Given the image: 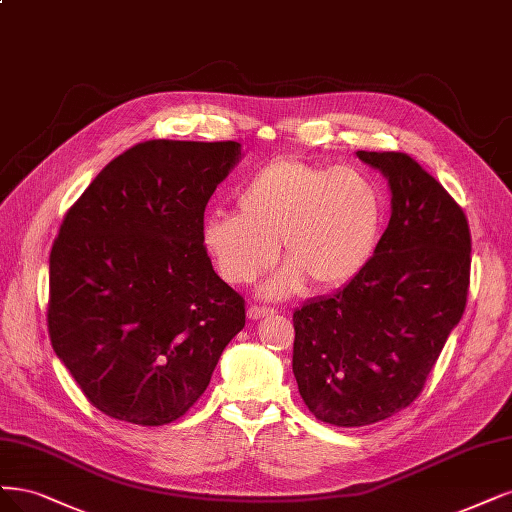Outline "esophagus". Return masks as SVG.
<instances>
[{"label": "esophagus", "mask_w": 512, "mask_h": 512, "mask_svg": "<svg viewBox=\"0 0 512 512\" xmlns=\"http://www.w3.org/2000/svg\"><path fill=\"white\" fill-rule=\"evenodd\" d=\"M271 313H273V309H269V307H258V305H252V307L248 309V317H250V320H260V317L271 315Z\"/></svg>", "instance_id": "34e87169"}]
</instances>
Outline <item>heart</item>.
Here are the masks:
<instances>
[{"label": "heart", "instance_id": "obj_1", "mask_svg": "<svg viewBox=\"0 0 512 512\" xmlns=\"http://www.w3.org/2000/svg\"><path fill=\"white\" fill-rule=\"evenodd\" d=\"M239 211L214 209L201 224V243L218 275L252 284L281 256L288 262L262 292L281 298L351 284L373 258L385 203L370 175L279 158L256 171L237 195Z\"/></svg>", "mask_w": 512, "mask_h": 512}]
</instances>
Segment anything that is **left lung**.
I'll return each instance as SVG.
<instances>
[{
	"instance_id": "left-lung-1",
	"label": "left lung",
	"mask_w": 512,
	"mask_h": 512,
	"mask_svg": "<svg viewBox=\"0 0 512 512\" xmlns=\"http://www.w3.org/2000/svg\"><path fill=\"white\" fill-rule=\"evenodd\" d=\"M392 190V218L364 271L292 315V370L307 409L360 428L421 394L470 286L464 209L404 152H356Z\"/></svg>"
}]
</instances>
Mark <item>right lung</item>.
Returning a JSON list of instances; mask_svg holds the SVG:
<instances>
[{
	"instance_id": "right-lung-1",
	"label": "right lung",
	"mask_w": 512,
	"mask_h": 512,
	"mask_svg": "<svg viewBox=\"0 0 512 512\" xmlns=\"http://www.w3.org/2000/svg\"><path fill=\"white\" fill-rule=\"evenodd\" d=\"M237 142L150 139L116 156L67 209L50 250L48 334L101 413L180 419L207 390L245 301L201 243Z\"/></svg>"
}]
</instances>
